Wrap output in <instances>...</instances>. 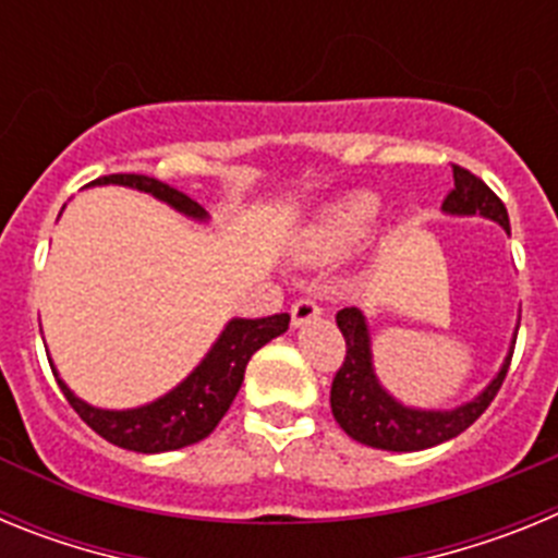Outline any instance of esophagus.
<instances>
[{
	"instance_id": "obj_1",
	"label": "esophagus",
	"mask_w": 558,
	"mask_h": 558,
	"mask_svg": "<svg viewBox=\"0 0 558 558\" xmlns=\"http://www.w3.org/2000/svg\"><path fill=\"white\" fill-rule=\"evenodd\" d=\"M290 318H293V327H307L315 318H322V307H318L313 299H299V302L290 307Z\"/></svg>"
}]
</instances>
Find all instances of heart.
<instances>
[{
    "mask_svg": "<svg viewBox=\"0 0 558 558\" xmlns=\"http://www.w3.org/2000/svg\"><path fill=\"white\" fill-rule=\"evenodd\" d=\"M383 215V198L372 190H349L315 206L290 234V256L299 265H329L357 248Z\"/></svg>",
    "mask_w": 558,
    "mask_h": 558,
    "instance_id": "obj_1",
    "label": "heart"
}]
</instances>
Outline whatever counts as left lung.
<instances>
[{
	"instance_id": "8db88e82",
	"label": "left lung",
	"mask_w": 558,
	"mask_h": 558,
	"mask_svg": "<svg viewBox=\"0 0 558 558\" xmlns=\"http://www.w3.org/2000/svg\"><path fill=\"white\" fill-rule=\"evenodd\" d=\"M452 179H456V190L447 195L445 206H441L445 215L492 220L506 234H511L509 211L489 186L463 167H452ZM335 322L347 338V360H343L340 372L335 374L332 393H329L335 422L360 445L388 452L427 450V447L445 445L450 438L461 436L500 391L506 372H509L511 352H514L517 329H520V322H517L509 352L502 357L500 368L475 397L456 408H418L397 399L379 383L377 368H374L372 329H368L366 313L360 307H343L335 315Z\"/></svg>"
}]
</instances>
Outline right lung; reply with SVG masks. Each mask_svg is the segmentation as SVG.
<instances>
[{"label":"right lung","mask_w":558,"mask_h":558,"mask_svg":"<svg viewBox=\"0 0 558 558\" xmlns=\"http://www.w3.org/2000/svg\"><path fill=\"white\" fill-rule=\"evenodd\" d=\"M108 184L140 190L150 198L167 204L170 209L181 211L184 218L195 220V223H209V211L204 206L186 198L184 192L172 190V186L161 184L156 179H147V175H106V179L92 181L88 186ZM288 313L268 315V318H229L218 338H215V343L209 347V352L201 357L198 366L192 368L179 386H172L170 391L150 399L145 405L122 408V411L88 405L86 399L77 397L63 383L52 357H49V366H52V374H56L63 397L69 399V405L75 408L77 416L97 436L122 447V450L153 456V452L181 450V447L204 441L234 402L236 391L243 386L251 354L288 332Z\"/></svg>","instance_id":"add662e5"}]
</instances>
